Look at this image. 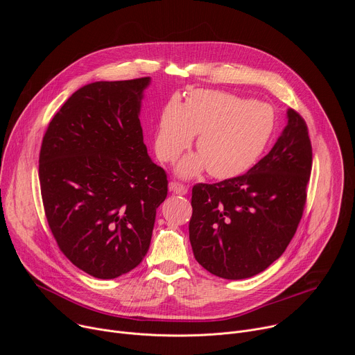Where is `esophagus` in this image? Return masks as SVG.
I'll return each mask as SVG.
<instances>
[{"label": "esophagus", "mask_w": 355, "mask_h": 355, "mask_svg": "<svg viewBox=\"0 0 355 355\" xmlns=\"http://www.w3.org/2000/svg\"><path fill=\"white\" fill-rule=\"evenodd\" d=\"M168 188H170V191H173L174 193H178V195H185L188 192V188L177 181H171L168 184Z\"/></svg>", "instance_id": "34e87169"}]
</instances>
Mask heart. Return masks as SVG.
<instances>
[{
  "instance_id": "heart-1",
  "label": "heart",
  "mask_w": 355,
  "mask_h": 355,
  "mask_svg": "<svg viewBox=\"0 0 355 355\" xmlns=\"http://www.w3.org/2000/svg\"><path fill=\"white\" fill-rule=\"evenodd\" d=\"M274 126V110L261 101L226 91L195 89L184 104L171 99L163 108L156 126L155 150L162 162H173L198 133L199 151L177 164V174L191 178L209 168L212 177L226 180L257 163Z\"/></svg>"
}]
</instances>
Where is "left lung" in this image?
<instances>
[{
    "label": "left lung",
    "mask_w": 355,
    "mask_h": 355,
    "mask_svg": "<svg viewBox=\"0 0 355 355\" xmlns=\"http://www.w3.org/2000/svg\"><path fill=\"white\" fill-rule=\"evenodd\" d=\"M286 119L270 153L245 174L192 188L189 241L196 261L216 277L260 274L282 256L296 232L312 146L302 116L288 108Z\"/></svg>",
    "instance_id": "left-lung-1"
}]
</instances>
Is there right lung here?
I'll use <instances>...</instances> for the list:
<instances>
[{
    "label": "right lung",
    "instance_id": "1",
    "mask_svg": "<svg viewBox=\"0 0 355 355\" xmlns=\"http://www.w3.org/2000/svg\"><path fill=\"white\" fill-rule=\"evenodd\" d=\"M151 78L95 81L53 116L39 156L44 214L64 256L84 272L114 279L136 268L167 196L151 162L140 110Z\"/></svg>",
    "mask_w": 355,
    "mask_h": 355
}]
</instances>
